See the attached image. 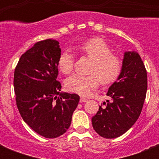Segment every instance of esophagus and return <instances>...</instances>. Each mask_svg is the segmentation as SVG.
Returning a JSON list of instances; mask_svg holds the SVG:
<instances>
[{
  "instance_id": "esophagus-1",
  "label": "esophagus",
  "mask_w": 159,
  "mask_h": 159,
  "mask_svg": "<svg viewBox=\"0 0 159 159\" xmlns=\"http://www.w3.org/2000/svg\"><path fill=\"white\" fill-rule=\"evenodd\" d=\"M87 102V99L84 98V97H81V98H80V102Z\"/></svg>"
}]
</instances>
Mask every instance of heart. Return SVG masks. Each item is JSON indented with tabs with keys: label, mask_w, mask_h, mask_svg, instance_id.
<instances>
[{
	"label": "heart",
	"mask_w": 159,
	"mask_h": 159,
	"mask_svg": "<svg viewBox=\"0 0 159 159\" xmlns=\"http://www.w3.org/2000/svg\"><path fill=\"white\" fill-rule=\"evenodd\" d=\"M81 54L92 60L90 68L91 75L82 76L74 74L65 81L67 91L87 97L97 89L100 82L108 85L116 82L122 70L120 57L111 53V47L101 38H94L85 41L75 48ZM74 57L67 51L60 53L57 58V67L63 74H68L73 69Z\"/></svg>",
	"instance_id": "b5f03b06"
}]
</instances>
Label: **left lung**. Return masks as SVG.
I'll return each mask as SVG.
<instances>
[{"mask_svg": "<svg viewBox=\"0 0 159 159\" xmlns=\"http://www.w3.org/2000/svg\"><path fill=\"white\" fill-rule=\"evenodd\" d=\"M118 82L109 88L111 98L100 106L92 118L93 129L106 139L117 138L132 127L138 120L146 97L147 71L139 53L125 52Z\"/></svg>", "mask_w": 159, "mask_h": 159, "instance_id": "8db88e82", "label": "left lung"}]
</instances>
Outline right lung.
<instances>
[{
	"instance_id": "add662e5",
	"label": "right lung",
	"mask_w": 159,
	"mask_h": 159,
	"mask_svg": "<svg viewBox=\"0 0 159 159\" xmlns=\"http://www.w3.org/2000/svg\"><path fill=\"white\" fill-rule=\"evenodd\" d=\"M59 43L39 41L21 55L14 73L16 106L24 121L36 133L57 138L68 129L80 97L61 93L57 81Z\"/></svg>"
}]
</instances>
